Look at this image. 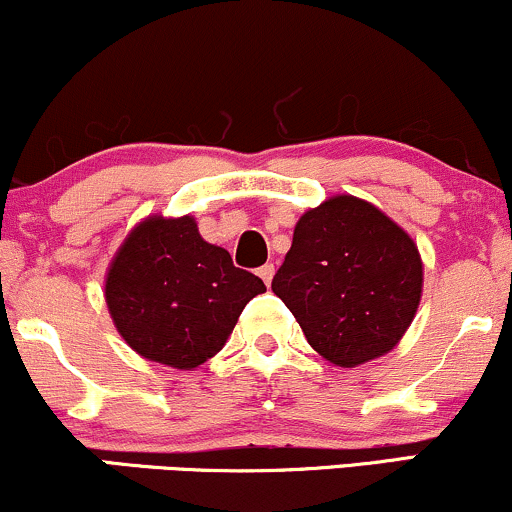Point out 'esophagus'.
Returning a JSON list of instances; mask_svg holds the SVG:
<instances>
[{
    "label": "esophagus",
    "instance_id": "34e87169",
    "mask_svg": "<svg viewBox=\"0 0 512 512\" xmlns=\"http://www.w3.org/2000/svg\"><path fill=\"white\" fill-rule=\"evenodd\" d=\"M262 276V281L264 284H272V279H274V264H264V267H260V272H257Z\"/></svg>",
    "mask_w": 512,
    "mask_h": 512
}]
</instances>
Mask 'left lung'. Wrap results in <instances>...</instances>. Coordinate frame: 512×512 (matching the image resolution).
Returning <instances> with one entry per match:
<instances>
[{
    "label": "left lung",
    "instance_id": "1",
    "mask_svg": "<svg viewBox=\"0 0 512 512\" xmlns=\"http://www.w3.org/2000/svg\"><path fill=\"white\" fill-rule=\"evenodd\" d=\"M421 286L424 264L409 233L351 195L305 211L272 281L308 344L339 368L395 349L419 308Z\"/></svg>",
    "mask_w": 512,
    "mask_h": 512
}]
</instances>
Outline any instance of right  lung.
<instances>
[{"instance_id":"1","label":"right lung","mask_w":512,"mask_h":512,"mask_svg":"<svg viewBox=\"0 0 512 512\" xmlns=\"http://www.w3.org/2000/svg\"><path fill=\"white\" fill-rule=\"evenodd\" d=\"M260 276L199 236L192 216H149L132 228L105 274V303L122 339L149 361L192 370L216 356Z\"/></svg>"}]
</instances>
